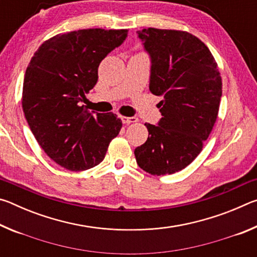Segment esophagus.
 Segmentation results:
<instances>
[{
	"label": "esophagus",
	"mask_w": 257,
	"mask_h": 257,
	"mask_svg": "<svg viewBox=\"0 0 257 257\" xmlns=\"http://www.w3.org/2000/svg\"><path fill=\"white\" fill-rule=\"evenodd\" d=\"M121 120H122L123 123H134L138 121V119L135 118V116H121Z\"/></svg>",
	"instance_id": "1"
}]
</instances>
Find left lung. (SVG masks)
<instances>
[{"label":"left lung","mask_w":257,"mask_h":257,"mask_svg":"<svg viewBox=\"0 0 257 257\" xmlns=\"http://www.w3.org/2000/svg\"><path fill=\"white\" fill-rule=\"evenodd\" d=\"M138 37L152 59L150 90L163 96L159 124L135 150L137 164L153 176L172 175L201 153L219 113L222 79L198 37L176 29L144 28Z\"/></svg>","instance_id":"1"}]
</instances>
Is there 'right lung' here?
Here are the masks:
<instances>
[{"label":"right lung","instance_id":"1","mask_svg":"<svg viewBox=\"0 0 257 257\" xmlns=\"http://www.w3.org/2000/svg\"><path fill=\"white\" fill-rule=\"evenodd\" d=\"M127 34L102 28L58 34L38 47L26 69V120L38 144L62 168L85 171L99 164L120 133L118 115L94 114L82 102L96 85L101 61Z\"/></svg>","mask_w":257,"mask_h":257}]
</instances>
